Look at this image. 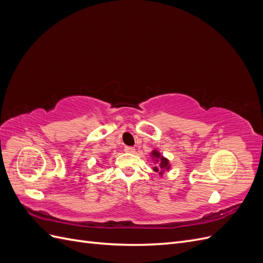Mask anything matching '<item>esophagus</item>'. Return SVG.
<instances>
[{
	"label": "esophagus",
	"mask_w": 263,
	"mask_h": 263,
	"mask_svg": "<svg viewBox=\"0 0 263 263\" xmlns=\"http://www.w3.org/2000/svg\"><path fill=\"white\" fill-rule=\"evenodd\" d=\"M124 150H125V153H128V154L135 153V148L134 147H129V146H126Z\"/></svg>",
	"instance_id": "1"
}]
</instances>
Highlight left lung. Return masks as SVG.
<instances>
[{"instance_id": "8db88e82", "label": "left lung", "mask_w": 263, "mask_h": 263, "mask_svg": "<svg viewBox=\"0 0 263 263\" xmlns=\"http://www.w3.org/2000/svg\"><path fill=\"white\" fill-rule=\"evenodd\" d=\"M151 156H153L155 162L158 164L156 166H154V171L155 172H159L160 176H162L164 170L165 171H169L170 170V163L169 160L166 158H164L163 156H161V154L159 153L158 150H154L153 153H151Z\"/></svg>"}]
</instances>
